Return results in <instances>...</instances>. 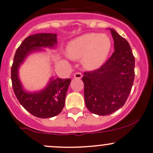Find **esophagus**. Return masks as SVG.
Wrapping results in <instances>:
<instances>
[{
	"label": "esophagus",
	"instance_id": "34e87169",
	"mask_svg": "<svg viewBox=\"0 0 153 153\" xmlns=\"http://www.w3.org/2000/svg\"><path fill=\"white\" fill-rule=\"evenodd\" d=\"M82 78V74L81 72H75L74 74V78H78V79H81Z\"/></svg>",
	"mask_w": 153,
	"mask_h": 153
}]
</instances>
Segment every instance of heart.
Returning a JSON list of instances; mask_svg holds the SVG:
<instances>
[{
  "mask_svg": "<svg viewBox=\"0 0 153 153\" xmlns=\"http://www.w3.org/2000/svg\"><path fill=\"white\" fill-rule=\"evenodd\" d=\"M111 47V40L107 34L89 33L71 40L67 45L66 52L70 59H81L85 69L94 70L105 63Z\"/></svg>",
  "mask_w": 153,
  "mask_h": 153,
  "instance_id": "heart-1",
  "label": "heart"
}]
</instances>
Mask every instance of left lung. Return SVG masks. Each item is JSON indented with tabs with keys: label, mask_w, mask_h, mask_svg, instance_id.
I'll list each match as a JSON object with an SVG mask.
<instances>
[{
	"label": "left lung",
	"mask_w": 153,
	"mask_h": 153,
	"mask_svg": "<svg viewBox=\"0 0 153 153\" xmlns=\"http://www.w3.org/2000/svg\"><path fill=\"white\" fill-rule=\"evenodd\" d=\"M114 52L100 68L85 72L84 99L91 113L105 116L122 108L126 102L134 81L135 58L129 43L113 28Z\"/></svg>",
	"instance_id": "8db88e82"
}]
</instances>
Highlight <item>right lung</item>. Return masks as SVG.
Wrapping results in <instances>:
<instances>
[{
    "instance_id": "right-lung-1",
    "label": "right lung",
    "mask_w": 153,
    "mask_h": 153,
    "mask_svg": "<svg viewBox=\"0 0 153 153\" xmlns=\"http://www.w3.org/2000/svg\"><path fill=\"white\" fill-rule=\"evenodd\" d=\"M56 33H36L23 40L14 57L12 67V82L14 92L22 107L39 118H51L59 114L63 109L71 79L51 78L48 85L39 91H25L19 78V68L27 56L43 48H56Z\"/></svg>"
}]
</instances>
